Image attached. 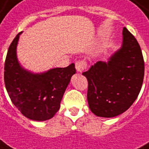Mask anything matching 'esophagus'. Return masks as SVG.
Returning <instances> with one entry per match:
<instances>
[{
  "mask_svg": "<svg viewBox=\"0 0 149 149\" xmlns=\"http://www.w3.org/2000/svg\"><path fill=\"white\" fill-rule=\"evenodd\" d=\"M75 66H76V69H77V72H81L82 71H84L85 69H86L87 64H86V63L84 61V60H78V61L76 62Z\"/></svg>",
  "mask_w": 149,
  "mask_h": 149,
  "instance_id": "1",
  "label": "esophagus"
}]
</instances>
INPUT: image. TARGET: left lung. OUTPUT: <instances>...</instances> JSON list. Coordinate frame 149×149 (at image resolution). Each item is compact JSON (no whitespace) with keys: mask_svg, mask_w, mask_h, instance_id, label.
<instances>
[{"mask_svg":"<svg viewBox=\"0 0 149 149\" xmlns=\"http://www.w3.org/2000/svg\"><path fill=\"white\" fill-rule=\"evenodd\" d=\"M121 49L109 61H99L83 72L88 81L90 109L98 117H113L125 112L137 99L144 76L138 41L126 28Z\"/></svg>","mask_w":149,"mask_h":149,"instance_id":"8db88e82","label":"left lung"}]
</instances>
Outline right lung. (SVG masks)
Listing matches in <instances>:
<instances>
[{
    "instance_id": "right-lung-1",
    "label": "right lung",
    "mask_w": 149,
    "mask_h": 149,
    "mask_svg": "<svg viewBox=\"0 0 149 149\" xmlns=\"http://www.w3.org/2000/svg\"><path fill=\"white\" fill-rule=\"evenodd\" d=\"M19 32L11 42L5 62V85L12 103L21 113L33 121H46L54 116L71 77L75 64L55 68L42 73L24 69L17 58Z\"/></svg>"
}]
</instances>
